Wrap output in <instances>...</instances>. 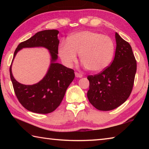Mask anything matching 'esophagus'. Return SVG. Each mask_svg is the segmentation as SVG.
I'll use <instances>...</instances> for the list:
<instances>
[{
    "label": "esophagus",
    "mask_w": 149,
    "mask_h": 149,
    "mask_svg": "<svg viewBox=\"0 0 149 149\" xmlns=\"http://www.w3.org/2000/svg\"><path fill=\"white\" fill-rule=\"evenodd\" d=\"M75 77H83V74H81V73L79 72H75Z\"/></svg>",
    "instance_id": "1"
}]
</instances>
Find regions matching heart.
I'll use <instances>...</instances> for the list:
<instances>
[{"label":"heart","mask_w":149,"mask_h":149,"mask_svg":"<svg viewBox=\"0 0 149 149\" xmlns=\"http://www.w3.org/2000/svg\"><path fill=\"white\" fill-rule=\"evenodd\" d=\"M114 44L107 35L84 31L68 37L58 47V54L68 67L72 66L80 55L81 62L91 72H101L108 66L114 54Z\"/></svg>","instance_id":"heart-1"}]
</instances>
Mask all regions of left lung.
<instances>
[{"label": "left lung", "mask_w": 149, "mask_h": 149, "mask_svg": "<svg viewBox=\"0 0 149 149\" xmlns=\"http://www.w3.org/2000/svg\"><path fill=\"white\" fill-rule=\"evenodd\" d=\"M115 56L110 65L94 75H88L87 98L93 107L108 111L120 107L132 91L137 71V61L130 43L118 33Z\"/></svg>", "instance_id": "left-lung-1"}]
</instances>
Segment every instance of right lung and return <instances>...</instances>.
<instances>
[{
  "label": "right lung",
  "mask_w": 149,
  "mask_h": 149,
  "mask_svg": "<svg viewBox=\"0 0 149 149\" xmlns=\"http://www.w3.org/2000/svg\"><path fill=\"white\" fill-rule=\"evenodd\" d=\"M56 29L44 30L37 32L31 38L20 42L15 50L13 59L20 49L26 47H43L49 50L51 64L43 79L36 84L26 85L19 84L12 74V64L10 75L14 93L23 107L27 110L38 114H48L59 107L67 88L75 77L74 70L68 68L56 61L58 53L59 40Z\"/></svg>",
  "instance_id": "right-lung-1"
}]
</instances>
